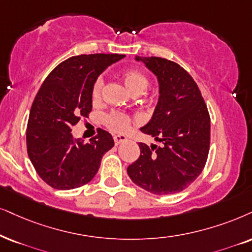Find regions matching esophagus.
Segmentation results:
<instances>
[{"mask_svg": "<svg viewBox=\"0 0 252 252\" xmlns=\"http://www.w3.org/2000/svg\"><path fill=\"white\" fill-rule=\"evenodd\" d=\"M126 141V137L124 135H114V142H115V145H119L120 143Z\"/></svg>", "mask_w": 252, "mask_h": 252, "instance_id": "34e87169", "label": "esophagus"}]
</instances>
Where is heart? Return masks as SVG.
Listing matches in <instances>:
<instances>
[{
	"label": "heart",
	"mask_w": 252,
	"mask_h": 252,
	"mask_svg": "<svg viewBox=\"0 0 252 252\" xmlns=\"http://www.w3.org/2000/svg\"><path fill=\"white\" fill-rule=\"evenodd\" d=\"M123 80L126 87L132 94L139 95L148 89L149 87V78L144 73L138 71V69H126L123 72ZM104 80L102 75L97 76L95 79L93 86H92V98L94 102H96L101 98L102 94ZM103 122L106 126L114 132H124L130 128L132 123L131 116L128 114L122 113V111H109L103 116Z\"/></svg>",
	"instance_id": "heart-1"
}]
</instances>
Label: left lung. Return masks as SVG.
Here are the masks:
<instances>
[{
	"label": "left lung",
	"mask_w": 252,
	"mask_h": 252,
	"mask_svg": "<svg viewBox=\"0 0 252 252\" xmlns=\"http://www.w3.org/2000/svg\"><path fill=\"white\" fill-rule=\"evenodd\" d=\"M157 75L159 100L141 131L161 145L139 143L141 155L128 166L137 186L157 195L179 193L200 176L208 158L211 117L201 92L189 73L159 57H137Z\"/></svg>",
	"instance_id": "obj_1"
}]
</instances>
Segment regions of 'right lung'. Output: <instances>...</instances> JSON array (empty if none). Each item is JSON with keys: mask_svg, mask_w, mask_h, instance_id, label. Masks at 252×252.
Here are the masks:
<instances>
[{"mask_svg": "<svg viewBox=\"0 0 252 252\" xmlns=\"http://www.w3.org/2000/svg\"><path fill=\"white\" fill-rule=\"evenodd\" d=\"M123 55H80L60 63L47 75L34 97L27 126L28 155L41 179L56 189L88 184L103 155L114 146L106 130L88 143L75 139L72 128L92 111V86Z\"/></svg>", "mask_w": 252, "mask_h": 252, "instance_id": "add662e5", "label": "right lung"}]
</instances>
